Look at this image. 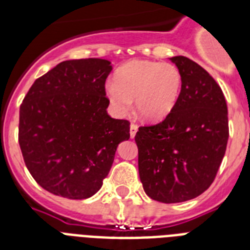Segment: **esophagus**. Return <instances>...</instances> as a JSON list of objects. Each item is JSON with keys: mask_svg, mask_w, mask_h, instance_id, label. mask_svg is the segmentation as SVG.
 I'll use <instances>...</instances> for the list:
<instances>
[{"mask_svg": "<svg viewBox=\"0 0 250 250\" xmlns=\"http://www.w3.org/2000/svg\"><path fill=\"white\" fill-rule=\"evenodd\" d=\"M136 132H137V125L135 123H131V127H129V136L135 137L136 136Z\"/></svg>", "mask_w": 250, "mask_h": 250, "instance_id": "obj_1", "label": "esophagus"}]
</instances>
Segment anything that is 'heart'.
I'll use <instances>...</instances> for the list:
<instances>
[{"instance_id": "heart-1", "label": "heart", "mask_w": 250, "mask_h": 250, "mask_svg": "<svg viewBox=\"0 0 250 250\" xmlns=\"http://www.w3.org/2000/svg\"><path fill=\"white\" fill-rule=\"evenodd\" d=\"M182 83V74L175 64L132 61L118 70L115 82L106 84V96L119 114L127 113L135 98L137 115L146 122H158L174 110Z\"/></svg>"}]
</instances>
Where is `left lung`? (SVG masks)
Wrapping results in <instances>:
<instances>
[{
	"label": "left lung",
	"mask_w": 250,
	"mask_h": 250,
	"mask_svg": "<svg viewBox=\"0 0 250 250\" xmlns=\"http://www.w3.org/2000/svg\"><path fill=\"white\" fill-rule=\"evenodd\" d=\"M180 96L164 121L139 127V174L145 193L165 204L204 193L214 182L229 141L227 104L221 86L200 64L183 56Z\"/></svg>",
	"instance_id": "1"
}]
</instances>
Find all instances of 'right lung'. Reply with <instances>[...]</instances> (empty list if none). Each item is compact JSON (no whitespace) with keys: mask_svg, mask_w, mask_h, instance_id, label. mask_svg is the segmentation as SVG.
<instances>
[{"mask_svg":"<svg viewBox=\"0 0 250 250\" xmlns=\"http://www.w3.org/2000/svg\"><path fill=\"white\" fill-rule=\"evenodd\" d=\"M101 58L64 61L35 80L19 110V145L37 184L56 196L83 200L107 176L129 122L107 114Z\"/></svg>","mask_w":250,"mask_h":250,"instance_id":"1","label":"right lung"}]
</instances>
